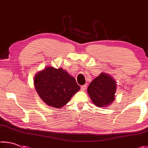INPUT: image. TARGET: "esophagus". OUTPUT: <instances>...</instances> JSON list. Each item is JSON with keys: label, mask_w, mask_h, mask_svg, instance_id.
Here are the masks:
<instances>
[{"label": "esophagus", "mask_w": 148, "mask_h": 148, "mask_svg": "<svg viewBox=\"0 0 148 148\" xmlns=\"http://www.w3.org/2000/svg\"><path fill=\"white\" fill-rule=\"evenodd\" d=\"M86 87H87V85H84V86H81V90L82 91H85V90H86Z\"/></svg>", "instance_id": "esophagus-1"}]
</instances>
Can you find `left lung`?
<instances>
[{
  "label": "left lung",
  "mask_w": 148,
  "mask_h": 148,
  "mask_svg": "<svg viewBox=\"0 0 148 148\" xmlns=\"http://www.w3.org/2000/svg\"><path fill=\"white\" fill-rule=\"evenodd\" d=\"M116 86L113 77L102 72L90 83L87 92L95 106L104 108L114 101Z\"/></svg>",
  "instance_id": "1"
}]
</instances>
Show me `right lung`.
I'll use <instances>...</instances> for the list:
<instances>
[{
	"instance_id": "right-lung-1",
	"label": "right lung",
	"mask_w": 148,
	"mask_h": 148,
	"mask_svg": "<svg viewBox=\"0 0 148 148\" xmlns=\"http://www.w3.org/2000/svg\"><path fill=\"white\" fill-rule=\"evenodd\" d=\"M35 89L39 97L49 106L60 108L80 89L74 77L62 69L46 67L36 74Z\"/></svg>"
}]
</instances>
